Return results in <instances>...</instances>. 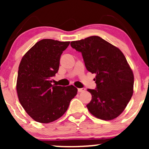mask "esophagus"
I'll return each instance as SVG.
<instances>
[{
  "label": "esophagus",
  "instance_id": "34e87169",
  "mask_svg": "<svg viewBox=\"0 0 149 149\" xmlns=\"http://www.w3.org/2000/svg\"><path fill=\"white\" fill-rule=\"evenodd\" d=\"M85 90V88H78V92H84Z\"/></svg>",
  "mask_w": 149,
  "mask_h": 149
}]
</instances>
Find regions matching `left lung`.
I'll return each mask as SVG.
<instances>
[{
  "mask_svg": "<svg viewBox=\"0 0 149 149\" xmlns=\"http://www.w3.org/2000/svg\"><path fill=\"white\" fill-rule=\"evenodd\" d=\"M81 52L87 70L96 73L92 100L87 105L97 118L110 120L122 113L133 94L134 75L123 53L102 38L93 36L71 42Z\"/></svg>",
  "mask_w": 149,
  "mask_h": 149,
  "instance_id": "obj_1",
  "label": "left lung"
}]
</instances>
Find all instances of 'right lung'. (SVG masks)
I'll list each match as a JSON object with an SVG mask.
<instances>
[{
  "label": "right lung",
  "instance_id": "add662e5",
  "mask_svg": "<svg viewBox=\"0 0 149 149\" xmlns=\"http://www.w3.org/2000/svg\"><path fill=\"white\" fill-rule=\"evenodd\" d=\"M70 43L52 39L37 42L22 57L19 66L17 92L19 101L34 120L49 123L61 117L78 89L52 85L63 51Z\"/></svg>",
  "mask_w": 149,
  "mask_h": 149
}]
</instances>
